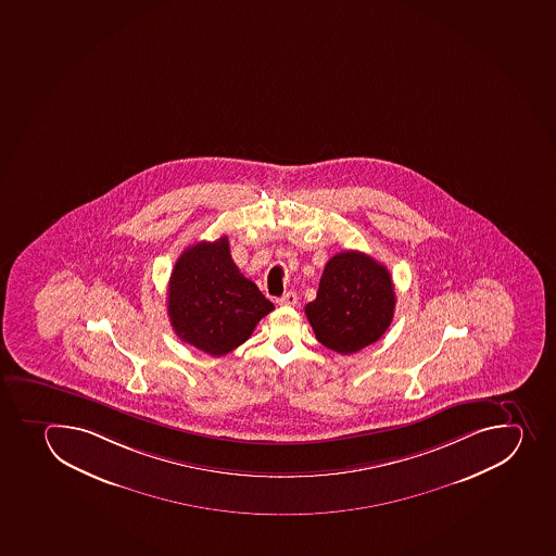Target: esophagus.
Wrapping results in <instances>:
<instances>
[{
	"label": "esophagus",
	"instance_id": "1",
	"mask_svg": "<svg viewBox=\"0 0 556 556\" xmlns=\"http://www.w3.org/2000/svg\"><path fill=\"white\" fill-rule=\"evenodd\" d=\"M296 302H299V296L293 291H288V293L277 299L279 306H295Z\"/></svg>",
	"mask_w": 556,
	"mask_h": 556
}]
</instances>
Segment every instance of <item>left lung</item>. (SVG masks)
Listing matches in <instances>:
<instances>
[{
  "label": "left lung",
  "instance_id": "left-lung-1",
  "mask_svg": "<svg viewBox=\"0 0 556 556\" xmlns=\"http://www.w3.org/2000/svg\"><path fill=\"white\" fill-rule=\"evenodd\" d=\"M396 295L386 266L358 250L333 255L324 268L306 317L328 350L351 355L375 344L394 317Z\"/></svg>",
  "mask_w": 556,
  "mask_h": 556
}]
</instances>
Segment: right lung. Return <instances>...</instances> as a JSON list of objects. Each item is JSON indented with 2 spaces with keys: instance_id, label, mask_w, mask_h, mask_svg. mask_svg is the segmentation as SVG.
<instances>
[{
  "instance_id": "right-lung-1",
  "label": "right lung",
  "mask_w": 556,
  "mask_h": 556,
  "mask_svg": "<svg viewBox=\"0 0 556 556\" xmlns=\"http://www.w3.org/2000/svg\"><path fill=\"white\" fill-rule=\"evenodd\" d=\"M271 309L274 304L233 263L227 236L192 244L176 261L167 291L170 326L206 355L236 350Z\"/></svg>"
}]
</instances>
